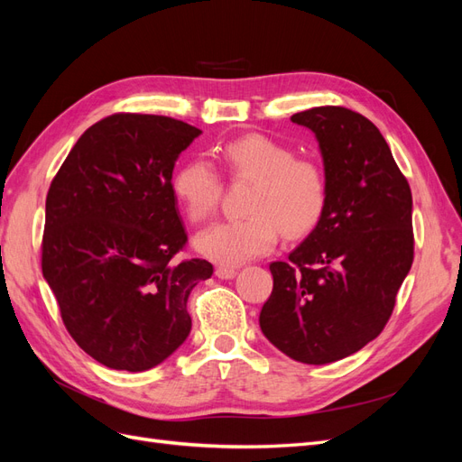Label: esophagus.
<instances>
[{
    "label": "esophagus",
    "mask_w": 462,
    "mask_h": 462,
    "mask_svg": "<svg viewBox=\"0 0 462 462\" xmlns=\"http://www.w3.org/2000/svg\"><path fill=\"white\" fill-rule=\"evenodd\" d=\"M216 275L219 279H233L236 275V270L233 268H223V265H219V268H216Z\"/></svg>",
    "instance_id": "obj_1"
}]
</instances>
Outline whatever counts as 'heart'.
<instances>
[{
    "label": "heart",
    "instance_id": "obj_1",
    "mask_svg": "<svg viewBox=\"0 0 462 462\" xmlns=\"http://www.w3.org/2000/svg\"><path fill=\"white\" fill-rule=\"evenodd\" d=\"M231 177L254 180L243 219L216 223L194 239L204 258L221 265H239L262 256L277 241V227L285 236L309 233L326 206V177L321 167L295 158L292 148L262 134L241 136L219 150ZM171 190L192 223L214 214L219 200V179L212 163L197 158L179 167Z\"/></svg>",
    "mask_w": 462,
    "mask_h": 462
}]
</instances>
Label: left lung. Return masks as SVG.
Here are the masks:
<instances>
[{
  "mask_svg": "<svg viewBox=\"0 0 462 462\" xmlns=\"http://www.w3.org/2000/svg\"><path fill=\"white\" fill-rule=\"evenodd\" d=\"M324 162L326 206L289 260L272 262L260 312L268 341L304 365H329L375 339L414 254L412 194L380 129L346 107L291 117Z\"/></svg>",
  "mask_w": 462,
  "mask_h": 462,
  "instance_id": "8db88e82",
  "label": "left lung"
}]
</instances>
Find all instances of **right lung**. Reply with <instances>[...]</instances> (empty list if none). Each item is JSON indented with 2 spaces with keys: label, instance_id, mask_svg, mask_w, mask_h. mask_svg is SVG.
Returning a JSON list of instances; mask_svg holds the SVG:
<instances>
[{
  "label": "right lung",
  "instance_id": "right-lung-1",
  "mask_svg": "<svg viewBox=\"0 0 462 462\" xmlns=\"http://www.w3.org/2000/svg\"><path fill=\"white\" fill-rule=\"evenodd\" d=\"M202 131L163 116L116 114L69 152L46 199L42 273L82 351L114 370L158 366L189 337L187 300L212 263L187 243L173 167Z\"/></svg>",
  "mask_w": 462,
  "mask_h": 462
}]
</instances>
